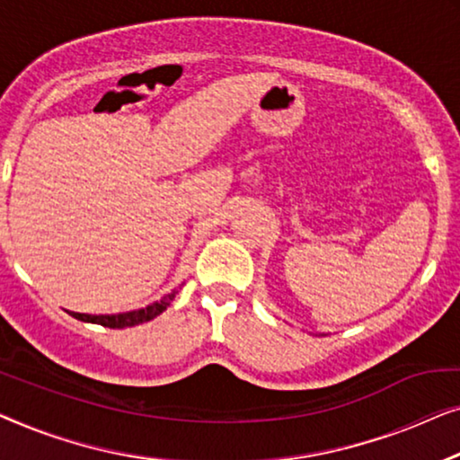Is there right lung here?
<instances>
[{
    "mask_svg": "<svg viewBox=\"0 0 460 460\" xmlns=\"http://www.w3.org/2000/svg\"><path fill=\"white\" fill-rule=\"evenodd\" d=\"M174 294L164 296L160 302H154L150 306L139 308V310H131V313H122V314H81V313H70L75 319L85 321V323H95V325L102 327H110V329H125V327H135L141 325V323H147L152 319H156L160 313H164L168 308V304L174 297Z\"/></svg>",
    "mask_w": 460,
    "mask_h": 460,
    "instance_id": "add662e5",
    "label": "right lung"
}]
</instances>
